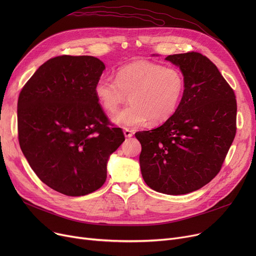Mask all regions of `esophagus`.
Returning <instances> with one entry per match:
<instances>
[{
    "label": "esophagus",
    "instance_id": "obj_1",
    "mask_svg": "<svg viewBox=\"0 0 256 256\" xmlns=\"http://www.w3.org/2000/svg\"><path fill=\"white\" fill-rule=\"evenodd\" d=\"M124 137H126V138H130L132 136V132L128 128L124 130Z\"/></svg>",
    "mask_w": 256,
    "mask_h": 256
}]
</instances>
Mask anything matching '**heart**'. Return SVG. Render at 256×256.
Wrapping results in <instances>:
<instances>
[{"label": "heart", "instance_id": "b5f03b06", "mask_svg": "<svg viewBox=\"0 0 256 256\" xmlns=\"http://www.w3.org/2000/svg\"><path fill=\"white\" fill-rule=\"evenodd\" d=\"M184 89V76L174 67L136 61L117 70L116 78L100 76L93 91L108 112L114 113L130 96V104L112 116L122 128H138L147 121L162 124L176 111Z\"/></svg>", "mask_w": 256, "mask_h": 256}]
</instances>
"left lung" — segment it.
<instances>
[{
  "mask_svg": "<svg viewBox=\"0 0 256 256\" xmlns=\"http://www.w3.org/2000/svg\"><path fill=\"white\" fill-rule=\"evenodd\" d=\"M184 76L176 111L152 130L136 132L144 182L152 190L182 195L199 190L219 173L236 136L234 92L217 66L199 52L169 55Z\"/></svg>",
  "mask_w": 256,
  "mask_h": 256,
  "instance_id": "8db88e82",
  "label": "left lung"
}]
</instances>
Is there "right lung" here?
<instances>
[{
	"instance_id": "right-lung-1",
	"label": "right lung",
	"mask_w": 256,
	"mask_h": 256,
	"mask_svg": "<svg viewBox=\"0 0 256 256\" xmlns=\"http://www.w3.org/2000/svg\"><path fill=\"white\" fill-rule=\"evenodd\" d=\"M106 66L92 56H59L42 64L20 93L18 141L42 182L67 196L104 184L110 156L124 141L108 126L93 87Z\"/></svg>"
}]
</instances>
